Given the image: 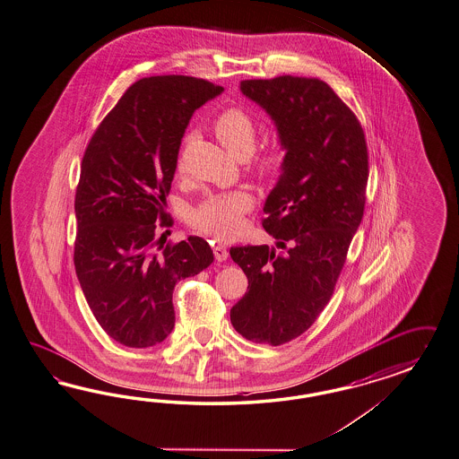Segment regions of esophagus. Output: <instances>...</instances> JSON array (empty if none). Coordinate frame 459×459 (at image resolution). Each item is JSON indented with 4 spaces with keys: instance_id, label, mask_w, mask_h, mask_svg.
<instances>
[{
    "instance_id": "34e87169",
    "label": "esophagus",
    "mask_w": 459,
    "mask_h": 459,
    "mask_svg": "<svg viewBox=\"0 0 459 459\" xmlns=\"http://www.w3.org/2000/svg\"><path fill=\"white\" fill-rule=\"evenodd\" d=\"M213 252H215V255H217L219 259H223V257L227 255V246L222 244V242H215V244H213Z\"/></svg>"
}]
</instances>
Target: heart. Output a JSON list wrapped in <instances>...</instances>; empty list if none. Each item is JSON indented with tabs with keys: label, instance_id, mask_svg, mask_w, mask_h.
Wrapping results in <instances>:
<instances>
[{
	"label": "heart",
	"instance_id": "obj_1",
	"mask_svg": "<svg viewBox=\"0 0 459 459\" xmlns=\"http://www.w3.org/2000/svg\"><path fill=\"white\" fill-rule=\"evenodd\" d=\"M215 135L222 142L223 147L234 153L237 159L250 157L255 149L257 126L254 118L242 108L223 110L213 122ZM190 138H186L184 147L177 157V169L182 170L184 149ZM285 163V150L281 145H273L265 150L255 160V170L262 177H275L282 170ZM254 198L246 190H234L215 194L200 202L190 212V223L209 236L219 240H229L240 234L244 227V215L252 211Z\"/></svg>",
	"mask_w": 459,
	"mask_h": 459
}]
</instances>
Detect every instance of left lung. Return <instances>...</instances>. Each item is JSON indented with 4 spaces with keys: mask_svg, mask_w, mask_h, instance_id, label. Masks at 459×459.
<instances>
[{
    "mask_svg": "<svg viewBox=\"0 0 459 459\" xmlns=\"http://www.w3.org/2000/svg\"><path fill=\"white\" fill-rule=\"evenodd\" d=\"M240 91L273 118L285 163L264 204L273 246L230 248L248 281L230 323L248 341L279 346L307 331L334 292L364 213L368 145L323 80H244Z\"/></svg>",
    "mask_w": 459,
    "mask_h": 459,
    "instance_id": "1",
    "label": "left lung"
}]
</instances>
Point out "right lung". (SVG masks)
Listing matches in <instances>:
<instances>
[{
    "label": "right lung",
    "instance_id": "obj_1",
    "mask_svg": "<svg viewBox=\"0 0 459 459\" xmlns=\"http://www.w3.org/2000/svg\"><path fill=\"white\" fill-rule=\"evenodd\" d=\"M223 88L184 74L135 82L88 143L74 197V271L107 334L128 347L175 325L174 289L213 262L204 238L167 244L177 157L194 112ZM169 232V230H167Z\"/></svg>",
    "mask_w": 459,
    "mask_h": 459
}]
</instances>
